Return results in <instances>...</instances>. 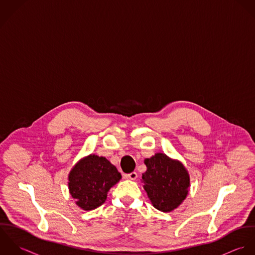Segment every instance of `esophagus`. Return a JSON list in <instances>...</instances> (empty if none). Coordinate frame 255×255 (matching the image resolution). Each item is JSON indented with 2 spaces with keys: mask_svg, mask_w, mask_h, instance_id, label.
I'll return each instance as SVG.
<instances>
[{
  "mask_svg": "<svg viewBox=\"0 0 255 255\" xmlns=\"http://www.w3.org/2000/svg\"><path fill=\"white\" fill-rule=\"evenodd\" d=\"M137 176H138V174H137V172H135V171H133V172H131V173H128V174H125V177H126L127 179H131V180H135V179L137 178Z\"/></svg>",
  "mask_w": 255,
  "mask_h": 255,
  "instance_id": "esophagus-1",
  "label": "esophagus"
}]
</instances>
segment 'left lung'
<instances>
[{
	"label": "left lung",
	"instance_id": "left-lung-1",
	"mask_svg": "<svg viewBox=\"0 0 255 255\" xmlns=\"http://www.w3.org/2000/svg\"><path fill=\"white\" fill-rule=\"evenodd\" d=\"M146 172L142 182L153 207L167 213L176 209L188 194L190 178L179 161L165 153H157L145 159Z\"/></svg>",
	"mask_w": 255,
	"mask_h": 255
}]
</instances>
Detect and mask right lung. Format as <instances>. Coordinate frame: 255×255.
I'll list each match as a JSON object with an SVG mask.
<instances>
[{
  "mask_svg": "<svg viewBox=\"0 0 255 255\" xmlns=\"http://www.w3.org/2000/svg\"><path fill=\"white\" fill-rule=\"evenodd\" d=\"M121 179L117 168L105 157L90 154L80 159L69 173V191L85 211L105 202L107 192Z\"/></svg>",
  "mask_w": 255,
  "mask_h": 255,
  "instance_id": "add662e5",
  "label": "right lung"
}]
</instances>
